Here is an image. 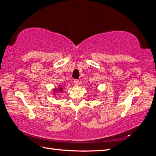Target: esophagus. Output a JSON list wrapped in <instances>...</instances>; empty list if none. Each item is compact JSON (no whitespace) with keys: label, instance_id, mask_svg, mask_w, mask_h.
Wrapping results in <instances>:
<instances>
[{"label":"esophagus","instance_id":"obj_1","mask_svg":"<svg viewBox=\"0 0 156 156\" xmlns=\"http://www.w3.org/2000/svg\"><path fill=\"white\" fill-rule=\"evenodd\" d=\"M80 80H74V84H76V86H78V85H80Z\"/></svg>","mask_w":156,"mask_h":156}]
</instances>
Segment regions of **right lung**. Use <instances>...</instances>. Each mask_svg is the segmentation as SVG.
<instances>
[{
    "label": "right lung",
    "instance_id": "obj_1",
    "mask_svg": "<svg viewBox=\"0 0 156 156\" xmlns=\"http://www.w3.org/2000/svg\"><path fill=\"white\" fill-rule=\"evenodd\" d=\"M63 87L62 86H58L57 88L55 87V89H53V95H55V96L56 95V93H58V92H63Z\"/></svg>",
    "mask_w": 156,
    "mask_h": 156
}]
</instances>
